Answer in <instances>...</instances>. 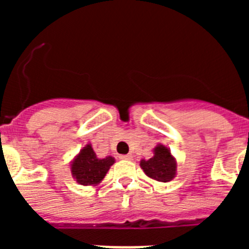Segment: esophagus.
<instances>
[{
	"instance_id": "esophagus-1",
	"label": "esophagus",
	"mask_w": 249,
	"mask_h": 249,
	"mask_svg": "<svg viewBox=\"0 0 249 249\" xmlns=\"http://www.w3.org/2000/svg\"><path fill=\"white\" fill-rule=\"evenodd\" d=\"M120 160H132V155H122V156H120Z\"/></svg>"
}]
</instances>
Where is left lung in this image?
I'll use <instances>...</instances> for the list:
<instances>
[{
	"label": "left lung",
	"instance_id": "left-lung-1",
	"mask_svg": "<svg viewBox=\"0 0 249 249\" xmlns=\"http://www.w3.org/2000/svg\"><path fill=\"white\" fill-rule=\"evenodd\" d=\"M141 168L149 178L158 182L172 181L177 173V162L171 153V149L160 143L153 149V157L142 160Z\"/></svg>",
	"mask_w": 249,
	"mask_h": 249
}]
</instances>
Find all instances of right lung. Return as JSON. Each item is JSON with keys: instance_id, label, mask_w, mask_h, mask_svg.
Masks as SVG:
<instances>
[{"instance_id": "obj_1", "label": "right lung", "mask_w": 249, "mask_h": 249, "mask_svg": "<svg viewBox=\"0 0 249 249\" xmlns=\"http://www.w3.org/2000/svg\"><path fill=\"white\" fill-rule=\"evenodd\" d=\"M113 163L114 158L112 156L98 158L89 143L71 162L72 177L82 186H97Z\"/></svg>"}]
</instances>
